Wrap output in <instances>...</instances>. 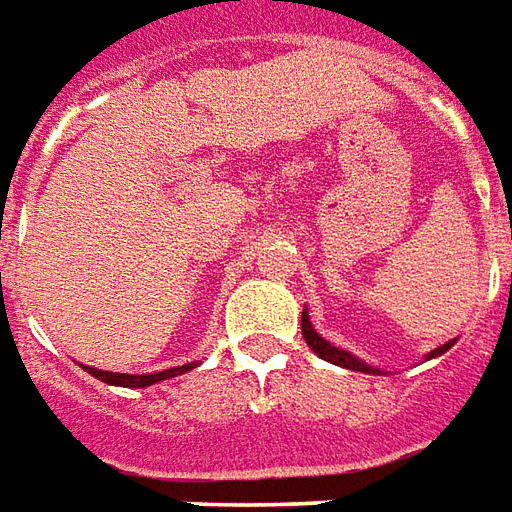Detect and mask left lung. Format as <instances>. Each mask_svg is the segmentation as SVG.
Wrapping results in <instances>:
<instances>
[{"mask_svg": "<svg viewBox=\"0 0 512 512\" xmlns=\"http://www.w3.org/2000/svg\"><path fill=\"white\" fill-rule=\"evenodd\" d=\"M300 331H303V339H306V344L314 350V353L320 355V358H325V361H331V364L336 366H344V369H353V372H366V375H383L378 366H369L366 361H361V358H355L353 353H347V350H342V347H336V344H331L328 339H322L320 333L314 331V325H311V320H308V308H303V314H300ZM455 344V339H449L447 344H441V347H436V350H430V353L424 355L427 361L430 358H438V355H444Z\"/></svg>", "mask_w": 512, "mask_h": 512, "instance_id": "obj_1", "label": "left lung"}]
</instances>
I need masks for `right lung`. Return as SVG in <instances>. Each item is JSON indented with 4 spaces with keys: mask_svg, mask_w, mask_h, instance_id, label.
<instances>
[{
    "mask_svg": "<svg viewBox=\"0 0 512 512\" xmlns=\"http://www.w3.org/2000/svg\"><path fill=\"white\" fill-rule=\"evenodd\" d=\"M198 361H190V364H181V366H170V369H162V372H148V375H123V372H104V369H96V366H85L82 369L93 375V378H99L101 383H107V386H123V389H146V386H154L159 380H168L176 378V375H184V372H190L195 369Z\"/></svg>",
    "mask_w": 512,
    "mask_h": 512,
    "instance_id": "obj_1",
    "label": "right lung"
}]
</instances>
